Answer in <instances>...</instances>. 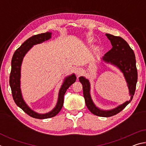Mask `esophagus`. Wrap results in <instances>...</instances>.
Segmentation results:
<instances>
[{
	"label": "esophagus",
	"mask_w": 146,
	"mask_h": 146,
	"mask_svg": "<svg viewBox=\"0 0 146 146\" xmlns=\"http://www.w3.org/2000/svg\"><path fill=\"white\" fill-rule=\"evenodd\" d=\"M74 71H75V73H76V75L78 76L81 75V74H82V71L80 68H75V69H74Z\"/></svg>",
	"instance_id": "34e87169"
}]
</instances>
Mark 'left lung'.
<instances>
[{"instance_id": "obj_1", "label": "left lung", "mask_w": 146, "mask_h": 146, "mask_svg": "<svg viewBox=\"0 0 146 146\" xmlns=\"http://www.w3.org/2000/svg\"><path fill=\"white\" fill-rule=\"evenodd\" d=\"M106 35L110 40L113 48L102 56V60L106 63L117 67L123 73L131 96L130 100L112 110H101L96 106L91 98L90 94L91 86L88 79L84 76H80L79 81L82 84L84 97L88 110L93 114L98 117H110L120 112L133 99L137 82L138 74L134 51L130 48L127 42L120 36H114L108 33H106Z\"/></svg>"}]
</instances>
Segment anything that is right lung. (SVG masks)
Wrapping results in <instances>:
<instances>
[{"label": "right lung", "instance_id": "1", "mask_svg": "<svg viewBox=\"0 0 146 146\" xmlns=\"http://www.w3.org/2000/svg\"><path fill=\"white\" fill-rule=\"evenodd\" d=\"M51 35H52L51 32H46L44 33L32 36L17 49L13 54L11 60V70L10 76H9V85H10L12 96H13L15 102L17 106L21 108L28 115L35 118H38V119H45V118L53 117L60 112L64 104V95L70 86L75 82L76 79L74 73L66 76L64 78V82L59 90L58 100L55 107L48 113H44V114L36 113L31 110L24 101L21 89V72L23 58L32 47L36 44H41L44 41L48 40L51 38Z\"/></svg>", "mask_w": 146, "mask_h": 146}]
</instances>
